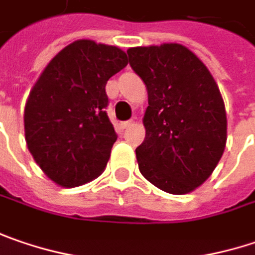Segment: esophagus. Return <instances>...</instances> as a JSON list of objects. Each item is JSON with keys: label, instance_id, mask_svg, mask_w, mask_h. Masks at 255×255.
Listing matches in <instances>:
<instances>
[{"label": "esophagus", "instance_id": "1", "mask_svg": "<svg viewBox=\"0 0 255 255\" xmlns=\"http://www.w3.org/2000/svg\"><path fill=\"white\" fill-rule=\"evenodd\" d=\"M132 124H134V121H132V120H129V121H124V123H121V128H123V129H126V128L131 127Z\"/></svg>", "mask_w": 255, "mask_h": 255}]
</instances>
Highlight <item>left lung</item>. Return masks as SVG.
Segmentation results:
<instances>
[{"instance_id": "8db88e82", "label": "left lung", "mask_w": 255, "mask_h": 255, "mask_svg": "<svg viewBox=\"0 0 255 255\" xmlns=\"http://www.w3.org/2000/svg\"><path fill=\"white\" fill-rule=\"evenodd\" d=\"M148 107L145 138L135 148L141 174L158 189L185 195L212 174L227 142L219 88L203 62L177 43L128 49Z\"/></svg>"}]
</instances>
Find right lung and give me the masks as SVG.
Segmentation results:
<instances>
[{
	"mask_svg": "<svg viewBox=\"0 0 255 255\" xmlns=\"http://www.w3.org/2000/svg\"><path fill=\"white\" fill-rule=\"evenodd\" d=\"M127 63L115 46L76 40L53 57L30 91L27 147L59 186H81L104 172L117 141L105 85Z\"/></svg>",
	"mask_w": 255,
	"mask_h": 255,
	"instance_id": "right-lung-1",
	"label": "right lung"
}]
</instances>
